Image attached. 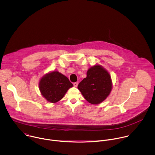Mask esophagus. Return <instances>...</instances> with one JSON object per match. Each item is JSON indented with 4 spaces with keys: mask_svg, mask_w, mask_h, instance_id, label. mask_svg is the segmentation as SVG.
Returning a JSON list of instances; mask_svg holds the SVG:
<instances>
[{
    "mask_svg": "<svg viewBox=\"0 0 155 155\" xmlns=\"http://www.w3.org/2000/svg\"><path fill=\"white\" fill-rule=\"evenodd\" d=\"M78 82H74L73 83V85H74V87H78Z\"/></svg>",
    "mask_w": 155,
    "mask_h": 155,
    "instance_id": "esophagus-1",
    "label": "esophagus"
}]
</instances>
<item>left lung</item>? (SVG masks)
<instances>
[{
    "mask_svg": "<svg viewBox=\"0 0 155 155\" xmlns=\"http://www.w3.org/2000/svg\"><path fill=\"white\" fill-rule=\"evenodd\" d=\"M112 88L109 73L99 65L91 67L78 88L89 103L97 104L103 101L110 94Z\"/></svg>",
    "mask_w": 155,
    "mask_h": 155,
    "instance_id": "8db88e82",
    "label": "left lung"
}]
</instances>
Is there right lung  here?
<instances>
[{
    "label": "right lung",
    "instance_id": "right-lung-1",
    "mask_svg": "<svg viewBox=\"0 0 155 155\" xmlns=\"http://www.w3.org/2000/svg\"><path fill=\"white\" fill-rule=\"evenodd\" d=\"M73 84L64 75L54 71L41 79L39 88L42 95L49 102L54 103L61 100Z\"/></svg>",
    "mask_w": 155,
    "mask_h": 155
}]
</instances>
